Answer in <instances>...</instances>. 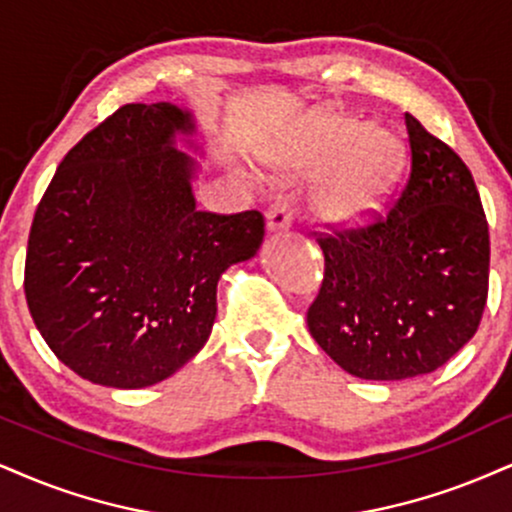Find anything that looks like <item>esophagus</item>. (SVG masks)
Here are the masks:
<instances>
[{"mask_svg":"<svg viewBox=\"0 0 512 512\" xmlns=\"http://www.w3.org/2000/svg\"><path fill=\"white\" fill-rule=\"evenodd\" d=\"M268 230L270 232H280V230H287L289 225H292V199L287 197V194H280V197H275L273 204L268 206Z\"/></svg>","mask_w":512,"mask_h":512,"instance_id":"1","label":"esophagus"}]
</instances>
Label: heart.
<instances>
[{
  "instance_id": "b5f03b06",
  "label": "heart",
  "mask_w": 512,
  "mask_h": 512,
  "mask_svg": "<svg viewBox=\"0 0 512 512\" xmlns=\"http://www.w3.org/2000/svg\"><path fill=\"white\" fill-rule=\"evenodd\" d=\"M289 166L315 170L313 204L325 220L361 225L387 201L401 170L399 137L382 125L323 113L296 135Z\"/></svg>"
}]
</instances>
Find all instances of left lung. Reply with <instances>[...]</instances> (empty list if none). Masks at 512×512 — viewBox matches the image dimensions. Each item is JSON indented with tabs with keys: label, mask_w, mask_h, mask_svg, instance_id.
Returning <instances> with one entry per match:
<instances>
[{
	"label": "left lung",
	"mask_w": 512,
	"mask_h": 512,
	"mask_svg": "<svg viewBox=\"0 0 512 512\" xmlns=\"http://www.w3.org/2000/svg\"><path fill=\"white\" fill-rule=\"evenodd\" d=\"M408 173L384 216L320 235L313 339L361 380L441 368L475 337L489 294V225L463 159L406 113Z\"/></svg>",
	"instance_id": "8db88e82"
}]
</instances>
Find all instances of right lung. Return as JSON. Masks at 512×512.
I'll return each mask as SVG.
<instances>
[{
	"label": "right lung",
	"mask_w": 512,
	"mask_h": 512,
	"mask_svg": "<svg viewBox=\"0 0 512 512\" xmlns=\"http://www.w3.org/2000/svg\"><path fill=\"white\" fill-rule=\"evenodd\" d=\"M175 104H125L63 156L37 204L25 299L63 365L102 387L142 389L201 351L216 289L263 242L258 211H197L192 135Z\"/></svg>",
	"instance_id": "1"
}]
</instances>
